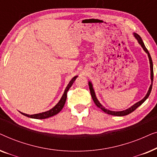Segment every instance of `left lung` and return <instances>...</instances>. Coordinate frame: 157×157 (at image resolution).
<instances>
[{
	"label": "left lung",
	"instance_id": "obj_1",
	"mask_svg": "<svg viewBox=\"0 0 157 157\" xmlns=\"http://www.w3.org/2000/svg\"><path fill=\"white\" fill-rule=\"evenodd\" d=\"M133 35L135 37V38L137 40V41L139 44L141 45V46L142 47V48L144 49V51H145L146 53H147L148 55V57H149V63H150V71H151V85H150L149 86V89L148 90V92L147 94H146V96L144 97L142 99L141 101H139L136 104H134L133 106H132L130 107V108H128L127 109H126V110H124V111H111V110H109V109H107L105 108L104 106H103L101 104V103L98 101V100L97 99V98H96V94H95V91H94V88H93V85H92V83L91 81H89V89H90V92H91V97L93 98L94 103H95V104L97 106L98 108H100L103 111H104L105 113H108V114H110V115H113V116H117V117H123V116H126V115H128L131 113L132 112H133L135 109L138 108L139 106H141V104H143L144 102L147 99V98L149 97L150 93H151V89H152V83H153V78H154V71H153V63H152V60H151V56H150L149 51L146 48L144 44L142 39H141V38L140 37V36L138 35V34L136 33H133Z\"/></svg>",
	"mask_w": 157,
	"mask_h": 157
}]
</instances>
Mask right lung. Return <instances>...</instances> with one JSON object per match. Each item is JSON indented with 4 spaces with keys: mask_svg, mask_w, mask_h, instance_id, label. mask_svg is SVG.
Wrapping results in <instances>:
<instances>
[{
    "mask_svg": "<svg viewBox=\"0 0 157 157\" xmlns=\"http://www.w3.org/2000/svg\"><path fill=\"white\" fill-rule=\"evenodd\" d=\"M77 77H78V76H74V78H73L70 81V82L68 83V84L67 85V86H66V88L65 91H64L63 96H61V99H60L59 102H58V104L56 105L54 107H53L52 109H50V110L45 111V112L36 113V114H33V115L26 114V113H24L22 112H21V113H22L23 115L25 116V117L32 118V119H47V118L53 117V116H54V115H56L57 113H59L60 111L62 110V109L63 108L64 104H65L66 101V98H67V92L68 90H69L71 86H72L73 83H74V82L75 81V80H76V78H77Z\"/></svg>",
    "mask_w": 157,
    "mask_h": 157,
    "instance_id": "1",
    "label": "right lung"
}]
</instances>
